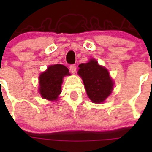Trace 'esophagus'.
Listing matches in <instances>:
<instances>
[{
	"label": "esophagus",
	"instance_id": "34e87169",
	"mask_svg": "<svg viewBox=\"0 0 152 152\" xmlns=\"http://www.w3.org/2000/svg\"><path fill=\"white\" fill-rule=\"evenodd\" d=\"M70 72H72V74H75L76 72V70H77V68L75 66V64H72L71 66H70Z\"/></svg>",
	"mask_w": 152,
	"mask_h": 152
}]
</instances>
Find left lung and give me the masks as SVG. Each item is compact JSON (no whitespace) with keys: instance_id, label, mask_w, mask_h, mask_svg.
<instances>
[{"instance_id":"left-lung-1","label":"left lung","mask_w":152,"mask_h":152,"mask_svg":"<svg viewBox=\"0 0 152 152\" xmlns=\"http://www.w3.org/2000/svg\"><path fill=\"white\" fill-rule=\"evenodd\" d=\"M79 68L77 73L82 78L87 94L91 101L103 103L110 96L113 86L108 71L99 65L94 59L80 64Z\"/></svg>"}]
</instances>
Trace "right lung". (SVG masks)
Returning a JSON list of instances; mask_svg holds the SVG:
<instances>
[{
  "label": "right lung",
  "mask_w": 152,
  "mask_h": 152,
  "mask_svg": "<svg viewBox=\"0 0 152 152\" xmlns=\"http://www.w3.org/2000/svg\"><path fill=\"white\" fill-rule=\"evenodd\" d=\"M70 75L69 70L62 64H53L39 76V92L42 98L56 100L61 94L62 79Z\"/></svg>",
  "instance_id": "1"
}]
</instances>
